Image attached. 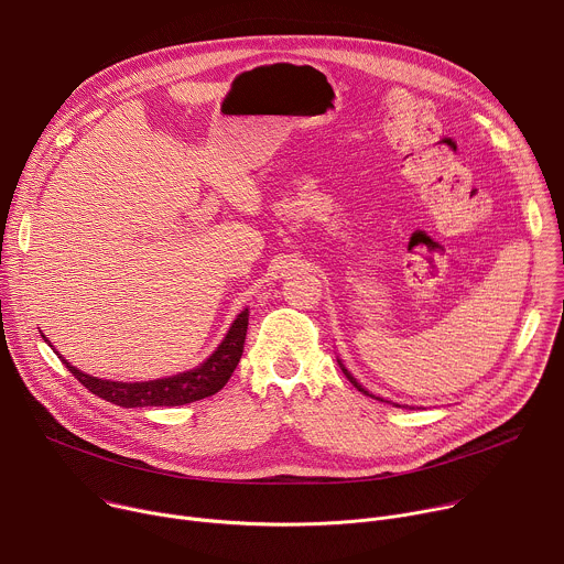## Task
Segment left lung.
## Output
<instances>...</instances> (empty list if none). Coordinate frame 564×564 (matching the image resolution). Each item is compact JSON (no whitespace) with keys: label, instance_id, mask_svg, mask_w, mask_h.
<instances>
[{"label":"left lung","instance_id":"left-lung-1","mask_svg":"<svg viewBox=\"0 0 564 564\" xmlns=\"http://www.w3.org/2000/svg\"><path fill=\"white\" fill-rule=\"evenodd\" d=\"M341 370H344V375H346V377H348V381H350V383H352V386H355V388H357V390H359V392H364V394H370V392H368V390H366V388H361V386H359V383H357V379H355V377H352V375H350V372H348V370H346V368H344V366H341ZM370 397H375V394H370ZM375 399H377V397H375ZM381 401H383V399H381Z\"/></svg>","mask_w":564,"mask_h":564}]
</instances>
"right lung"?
I'll use <instances>...</instances> for the list:
<instances>
[{
    "instance_id": "right-lung-1",
    "label": "right lung",
    "mask_w": 564,
    "mask_h": 564,
    "mask_svg": "<svg viewBox=\"0 0 564 564\" xmlns=\"http://www.w3.org/2000/svg\"><path fill=\"white\" fill-rule=\"evenodd\" d=\"M248 318L250 312L243 310L231 324L227 337L218 346V350L198 368L167 377V379H153V381H138V383H122L109 379H96L85 372H79L66 359V368L70 375L83 383L94 394L111 401L122 409H142V406H183L192 401L205 399L216 394L236 370L240 355H243L246 335H248Z\"/></svg>"
}]
</instances>
